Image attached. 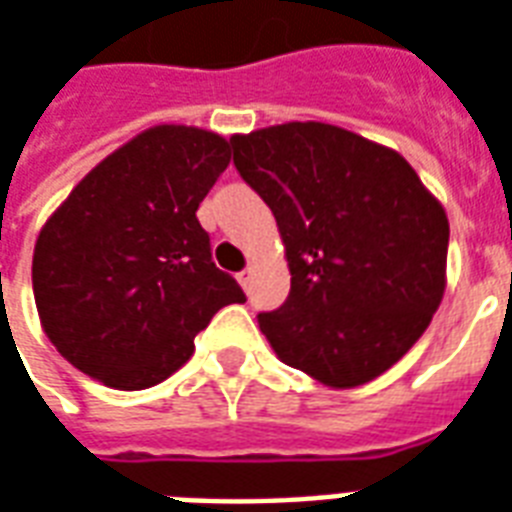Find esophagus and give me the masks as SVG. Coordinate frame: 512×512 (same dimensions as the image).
Listing matches in <instances>:
<instances>
[{
	"label": "esophagus",
	"mask_w": 512,
	"mask_h": 512,
	"mask_svg": "<svg viewBox=\"0 0 512 512\" xmlns=\"http://www.w3.org/2000/svg\"><path fill=\"white\" fill-rule=\"evenodd\" d=\"M238 282H241L244 290H249V285H252V268H244V271L238 274Z\"/></svg>",
	"instance_id": "1"
}]
</instances>
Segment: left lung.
<instances>
[{"label":"left lung","mask_w":512,"mask_h":512,"mask_svg":"<svg viewBox=\"0 0 512 512\" xmlns=\"http://www.w3.org/2000/svg\"><path fill=\"white\" fill-rule=\"evenodd\" d=\"M230 146L285 241L290 295L257 314L276 355L331 388L388 372L445 293V208L401 154L323 121L233 135Z\"/></svg>","instance_id":"8db88e82"}]
</instances>
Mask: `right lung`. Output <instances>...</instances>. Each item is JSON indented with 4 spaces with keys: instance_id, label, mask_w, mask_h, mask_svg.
<instances>
[{
    "instance_id": "right-lung-1",
    "label": "right lung",
    "mask_w": 512,
    "mask_h": 512,
    "mask_svg": "<svg viewBox=\"0 0 512 512\" xmlns=\"http://www.w3.org/2000/svg\"><path fill=\"white\" fill-rule=\"evenodd\" d=\"M230 162L217 132H140L56 208L32 257L45 336L75 369L119 391L157 385L244 290L211 260L198 206Z\"/></svg>"
}]
</instances>
